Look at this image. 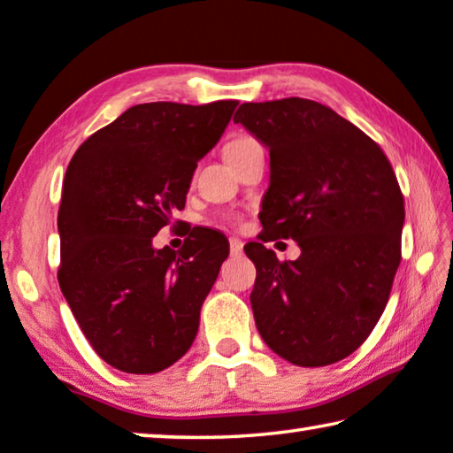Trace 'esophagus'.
<instances>
[{"label":"esophagus","instance_id":"esophagus-1","mask_svg":"<svg viewBox=\"0 0 453 453\" xmlns=\"http://www.w3.org/2000/svg\"><path fill=\"white\" fill-rule=\"evenodd\" d=\"M243 250V242L238 238H229V254L232 256H240Z\"/></svg>","mask_w":453,"mask_h":453}]
</instances>
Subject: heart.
I'll return each mask as SVG.
<instances>
[{
    "label": "heart",
    "mask_w": 453,
    "mask_h": 453,
    "mask_svg": "<svg viewBox=\"0 0 453 453\" xmlns=\"http://www.w3.org/2000/svg\"><path fill=\"white\" fill-rule=\"evenodd\" d=\"M256 147H262V145L256 139H252V136H238V139L229 141L224 147V157L229 161L234 159L235 155L246 153V150L256 149ZM229 221H232V224H238V218H235V215H229Z\"/></svg>",
    "instance_id": "obj_1"
}]
</instances>
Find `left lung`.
Returning <instances> with one entry per match:
<instances>
[{
  "label": "left lung",
  "instance_id": "1",
  "mask_svg": "<svg viewBox=\"0 0 453 453\" xmlns=\"http://www.w3.org/2000/svg\"><path fill=\"white\" fill-rule=\"evenodd\" d=\"M234 123L270 150L262 241L301 246L294 263L261 242L243 248L256 326L292 365H333L367 341L389 300L405 219L397 177L371 136L314 100L243 103Z\"/></svg>",
  "mask_w": 453,
  "mask_h": 453
}]
</instances>
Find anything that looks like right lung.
<instances>
[{
    "mask_svg": "<svg viewBox=\"0 0 453 453\" xmlns=\"http://www.w3.org/2000/svg\"><path fill=\"white\" fill-rule=\"evenodd\" d=\"M235 106L136 104L72 157L58 210V282L84 336L114 369L159 372L196 339L229 243L205 227H189L179 252L155 250L153 238L185 207L197 161Z\"/></svg>",
    "mask_w": 453,
    "mask_h": 453,
    "instance_id": "obj_1",
    "label": "right lung"
}]
</instances>
